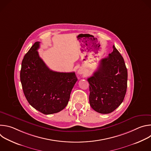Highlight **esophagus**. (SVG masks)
<instances>
[{
  "mask_svg": "<svg viewBox=\"0 0 151 151\" xmlns=\"http://www.w3.org/2000/svg\"><path fill=\"white\" fill-rule=\"evenodd\" d=\"M78 72V73H79V75H82V74H83V70H82V69H79Z\"/></svg>",
  "mask_w": 151,
  "mask_h": 151,
  "instance_id": "34e87169",
  "label": "esophagus"
}]
</instances>
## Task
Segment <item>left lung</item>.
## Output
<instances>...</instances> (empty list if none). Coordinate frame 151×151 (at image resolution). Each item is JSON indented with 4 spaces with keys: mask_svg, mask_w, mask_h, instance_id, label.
Returning <instances> with one entry per match:
<instances>
[{
    "mask_svg": "<svg viewBox=\"0 0 151 151\" xmlns=\"http://www.w3.org/2000/svg\"><path fill=\"white\" fill-rule=\"evenodd\" d=\"M113 48L87 79L90 104L95 111L103 114L115 111L123 101L127 91V69L119 52L114 45Z\"/></svg>",
    "mask_w": 151,
    "mask_h": 151,
    "instance_id": "left-lung-1",
    "label": "left lung"
}]
</instances>
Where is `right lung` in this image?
<instances>
[{
  "instance_id": "1",
  "label": "right lung",
  "mask_w": 151,
  "mask_h": 151,
  "mask_svg": "<svg viewBox=\"0 0 151 151\" xmlns=\"http://www.w3.org/2000/svg\"><path fill=\"white\" fill-rule=\"evenodd\" d=\"M40 42H36L21 64L20 80L29 103L41 113L59 112L67 106L78 79L75 72L50 70L39 57Z\"/></svg>"
}]
</instances>
